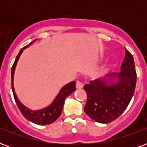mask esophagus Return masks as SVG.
I'll use <instances>...</instances> for the list:
<instances>
[{
  "label": "esophagus",
  "instance_id": "1",
  "mask_svg": "<svg viewBox=\"0 0 147 147\" xmlns=\"http://www.w3.org/2000/svg\"><path fill=\"white\" fill-rule=\"evenodd\" d=\"M84 85H83L82 82H81L80 81H77V82H76V88H78V89H81V88H82Z\"/></svg>",
  "mask_w": 147,
  "mask_h": 147
}]
</instances>
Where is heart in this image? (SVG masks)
Here are the masks:
<instances>
[{
    "label": "heart",
    "instance_id": "b5f03b06",
    "mask_svg": "<svg viewBox=\"0 0 147 147\" xmlns=\"http://www.w3.org/2000/svg\"><path fill=\"white\" fill-rule=\"evenodd\" d=\"M111 64L107 65V67H106V68H105V70H104V71H107V70L110 69V68H111Z\"/></svg>",
    "mask_w": 147,
    "mask_h": 147
}]
</instances>
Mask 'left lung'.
<instances>
[{"label": "left lung", "instance_id": "left-lung-1", "mask_svg": "<svg viewBox=\"0 0 147 147\" xmlns=\"http://www.w3.org/2000/svg\"><path fill=\"white\" fill-rule=\"evenodd\" d=\"M120 72L107 74L84 86L87 93L85 112L100 123H111L121 115L134 94L137 73L134 60L126 49Z\"/></svg>", "mask_w": 147, "mask_h": 147}]
</instances>
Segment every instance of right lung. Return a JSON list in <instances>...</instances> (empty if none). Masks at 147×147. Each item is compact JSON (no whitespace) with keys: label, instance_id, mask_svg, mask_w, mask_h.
I'll use <instances>...</instances> for the list:
<instances>
[{"label":"right lung","instance_id":"obj_1","mask_svg":"<svg viewBox=\"0 0 147 147\" xmlns=\"http://www.w3.org/2000/svg\"><path fill=\"white\" fill-rule=\"evenodd\" d=\"M36 41V40H34L30 44H28L24 48H22L19 52V53H18V55H17V58L15 59L14 63L13 65L12 69H11V86H12L13 94L16 104H17V107L20 109L22 114L24 116V117L27 119L28 121L36 123V124L47 125V124H50V123H53L61 115L62 108H63V105H64L65 103V100L72 92H75L76 82L75 81H73V82H71L68 83L65 85H64L60 89L59 92L58 93V94L56 95L55 99L53 100V102L51 103L49 105H48L47 107H44V108H42V109L33 111V110H31L27 107H26L25 105H23L20 101V100L17 98V94H16L14 86H13V76H14L15 69H16V66H17V62H18V60H19L20 57V55L23 53L24 49L28 48L29 47H30L31 45Z\"/></svg>","mask_w":147,"mask_h":147}]
</instances>
